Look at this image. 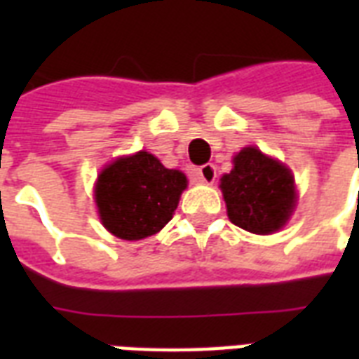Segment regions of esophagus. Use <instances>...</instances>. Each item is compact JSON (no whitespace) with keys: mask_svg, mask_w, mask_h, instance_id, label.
<instances>
[{"mask_svg":"<svg viewBox=\"0 0 359 359\" xmlns=\"http://www.w3.org/2000/svg\"><path fill=\"white\" fill-rule=\"evenodd\" d=\"M199 179L205 184H212L214 180H216V168H214L212 163H205V165L199 168Z\"/></svg>","mask_w":359,"mask_h":359,"instance_id":"esophagus-1","label":"esophagus"}]
</instances>
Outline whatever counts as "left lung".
Instances as JSON below:
<instances>
[{"label":"left lung","instance_id":"8db88e82","mask_svg":"<svg viewBox=\"0 0 359 359\" xmlns=\"http://www.w3.org/2000/svg\"><path fill=\"white\" fill-rule=\"evenodd\" d=\"M233 165L219 182L231 222L255 235L281 229L296 207L290 169L257 147H244L233 158Z\"/></svg>","mask_w":359,"mask_h":359}]
</instances>
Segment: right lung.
Returning a JSON list of instances; mask_svg holds the SVG:
<instances>
[{
  "label": "right lung",
  "mask_w": 359,
  "mask_h": 359,
  "mask_svg": "<svg viewBox=\"0 0 359 359\" xmlns=\"http://www.w3.org/2000/svg\"><path fill=\"white\" fill-rule=\"evenodd\" d=\"M186 186L182 171L163 168L149 152L117 158L100 171L95 186L100 222L123 240L156 235L173 218Z\"/></svg>",
  "instance_id": "add662e5"
}]
</instances>
